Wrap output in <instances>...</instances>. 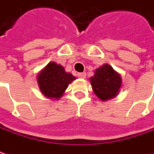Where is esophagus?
<instances>
[{"instance_id": "34e87169", "label": "esophagus", "mask_w": 154, "mask_h": 154, "mask_svg": "<svg viewBox=\"0 0 154 154\" xmlns=\"http://www.w3.org/2000/svg\"><path fill=\"white\" fill-rule=\"evenodd\" d=\"M77 75H78L79 78H81V79H85L86 77V74L85 72H83V73H78Z\"/></svg>"}]
</instances>
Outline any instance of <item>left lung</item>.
Instances as JSON below:
<instances>
[{
	"mask_svg": "<svg viewBox=\"0 0 154 154\" xmlns=\"http://www.w3.org/2000/svg\"><path fill=\"white\" fill-rule=\"evenodd\" d=\"M90 80L94 93L103 101L116 97L122 86L120 74L108 64L97 68Z\"/></svg>",
	"mask_w": 154,
	"mask_h": 154,
	"instance_id": "obj_1",
	"label": "left lung"
}]
</instances>
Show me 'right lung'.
<instances>
[{
	"label": "right lung",
	"instance_id": "right-lung-1",
	"mask_svg": "<svg viewBox=\"0 0 154 154\" xmlns=\"http://www.w3.org/2000/svg\"><path fill=\"white\" fill-rule=\"evenodd\" d=\"M75 77L60 64L50 62L38 75V83L41 92L46 98L58 99L63 95L68 84Z\"/></svg>",
	"mask_w": 154,
	"mask_h": 154
}]
</instances>
